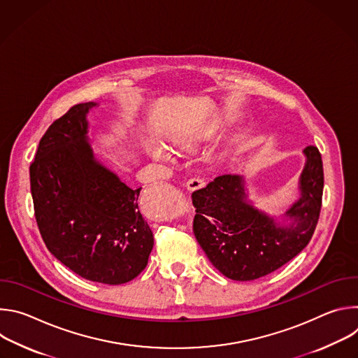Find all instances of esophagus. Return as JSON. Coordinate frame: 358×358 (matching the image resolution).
I'll return each mask as SVG.
<instances>
[{
    "label": "esophagus",
    "mask_w": 358,
    "mask_h": 358,
    "mask_svg": "<svg viewBox=\"0 0 358 358\" xmlns=\"http://www.w3.org/2000/svg\"><path fill=\"white\" fill-rule=\"evenodd\" d=\"M203 185H206V182H203V180H199V178H189L187 181V184H185L188 191H195V189H198V188H201Z\"/></svg>",
    "instance_id": "1"
}]
</instances>
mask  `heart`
I'll return each mask as SVG.
<instances>
[{
    "mask_svg": "<svg viewBox=\"0 0 358 358\" xmlns=\"http://www.w3.org/2000/svg\"><path fill=\"white\" fill-rule=\"evenodd\" d=\"M151 155L155 156L156 159H164V152L162 151V148H159V147H155L151 150Z\"/></svg>",
    "mask_w": 358,
    "mask_h": 358,
    "instance_id": "heart-1",
    "label": "heart"
}]
</instances>
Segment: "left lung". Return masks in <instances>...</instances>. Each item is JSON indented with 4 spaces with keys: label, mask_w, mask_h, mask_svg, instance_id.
Returning a JSON list of instances; mask_svg holds the SVG:
<instances>
[{
    "label": "left lung",
    "mask_w": 358,
    "mask_h": 358,
    "mask_svg": "<svg viewBox=\"0 0 358 358\" xmlns=\"http://www.w3.org/2000/svg\"><path fill=\"white\" fill-rule=\"evenodd\" d=\"M301 196L286 213L293 224L279 227L255 208L239 176L224 174L192 192L194 235L211 264L232 280L266 276L300 253L317 227L324 185L317 147L304 148Z\"/></svg>",
    "instance_id": "left-lung-1"
}]
</instances>
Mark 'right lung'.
Instances as JSON below:
<instances>
[{"label": "right lung", "mask_w": 358, "mask_h": 358, "mask_svg": "<svg viewBox=\"0 0 358 358\" xmlns=\"http://www.w3.org/2000/svg\"><path fill=\"white\" fill-rule=\"evenodd\" d=\"M93 101L72 106L42 136L29 166L41 236L54 257L92 282L122 285L147 266L155 238L131 189L99 164L86 140Z\"/></svg>", "instance_id": "1"}]
</instances>
